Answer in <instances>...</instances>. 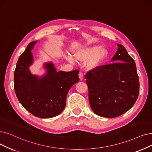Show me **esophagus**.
<instances>
[{"instance_id":"obj_1","label":"esophagus","mask_w":152,"mask_h":152,"mask_svg":"<svg viewBox=\"0 0 152 152\" xmlns=\"http://www.w3.org/2000/svg\"><path fill=\"white\" fill-rule=\"evenodd\" d=\"M78 77L80 78V80H82L83 79V74L82 72L79 73V74H78Z\"/></svg>"}]
</instances>
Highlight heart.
<instances>
[{
	"label": "heart",
	"mask_w": 152,
	"mask_h": 152,
	"mask_svg": "<svg viewBox=\"0 0 152 152\" xmlns=\"http://www.w3.org/2000/svg\"><path fill=\"white\" fill-rule=\"evenodd\" d=\"M108 56L107 48L103 46L93 45L85 47L74 53L76 59L83 61L86 60V65L88 70H96L104 64ZM65 58L70 63H74L75 60L71 56H66Z\"/></svg>",
	"instance_id": "heart-1"
}]
</instances>
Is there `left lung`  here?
Wrapping results in <instances>:
<instances>
[{
  "label": "left lung",
  "instance_id": "obj_1",
  "mask_svg": "<svg viewBox=\"0 0 152 152\" xmlns=\"http://www.w3.org/2000/svg\"><path fill=\"white\" fill-rule=\"evenodd\" d=\"M118 49L111 64L87 73L88 100L91 108L99 116L115 118L133 106L140 90L135 62L124 45Z\"/></svg>",
  "mask_w": 152,
  "mask_h": 152
}]
</instances>
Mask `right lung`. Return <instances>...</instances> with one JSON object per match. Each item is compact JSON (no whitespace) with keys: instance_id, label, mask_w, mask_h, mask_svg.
Segmentation results:
<instances>
[{"instance_id":"1","label":"right lung","mask_w":152,"mask_h":152,"mask_svg":"<svg viewBox=\"0 0 152 152\" xmlns=\"http://www.w3.org/2000/svg\"><path fill=\"white\" fill-rule=\"evenodd\" d=\"M37 42H30L18 60L14 71V90L18 100L27 111L35 117L49 118L64 110L68 92L79 82V70L57 72L50 62L44 63V75H33L29 66L34 63L31 50Z\"/></svg>"}]
</instances>
